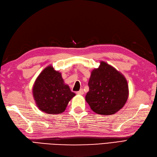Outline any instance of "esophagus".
I'll list each match as a JSON object with an SVG mask.
<instances>
[{
  "mask_svg": "<svg viewBox=\"0 0 157 157\" xmlns=\"http://www.w3.org/2000/svg\"><path fill=\"white\" fill-rule=\"evenodd\" d=\"M76 94H80V95H82L84 94V91L82 89H81L80 90L76 92Z\"/></svg>",
  "mask_w": 157,
  "mask_h": 157,
  "instance_id": "1",
  "label": "esophagus"
}]
</instances>
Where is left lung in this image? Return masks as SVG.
<instances>
[{
    "label": "left lung",
    "mask_w": 157,
    "mask_h": 157,
    "mask_svg": "<svg viewBox=\"0 0 157 157\" xmlns=\"http://www.w3.org/2000/svg\"><path fill=\"white\" fill-rule=\"evenodd\" d=\"M89 90L85 100L90 109L102 115L115 114L123 107L128 97L127 79L104 61L91 72Z\"/></svg>",
    "instance_id": "1"
}]
</instances>
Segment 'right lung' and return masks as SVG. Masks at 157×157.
Wrapping results in <instances>:
<instances>
[{
	"label": "right lung",
	"instance_id": "obj_1",
	"mask_svg": "<svg viewBox=\"0 0 157 157\" xmlns=\"http://www.w3.org/2000/svg\"><path fill=\"white\" fill-rule=\"evenodd\" d=\"M33 94L39 110L51 114L63 113L68 102L75 96L64 84L60 72L52 66L46 67L36 78Z\"/></svg>",
	"mask_w": 157,
	"mask_h": 157
}]
</instances>
